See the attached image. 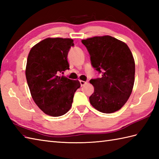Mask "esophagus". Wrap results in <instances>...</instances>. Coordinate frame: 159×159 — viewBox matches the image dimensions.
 Returning <instances> with one entry per match:
<instances>
[{
    "label": "esophagus",
    "mask_w": 159,
    "mask_h": 159,
    "mask_svg": "<svg viewBox=\"0 0 159 159\" xmlns=\"http://www.w3.org/2000/svg\"><path fill=\"white\" fill-rule=\"evenodd\" d=\"M80 85L84 86L85 85H86L87 82V81H83V80H80Z\"/></svg>",
    "instance_id": "1"
}]
</instances>
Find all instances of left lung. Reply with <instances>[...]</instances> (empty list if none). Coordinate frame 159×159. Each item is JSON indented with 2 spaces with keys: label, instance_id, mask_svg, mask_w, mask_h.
Wrapping results in <instances>:
<instances>
[{
  "label": "left lung",
  "instance_id": "obj_1",
  "mask_svg": "<svg viewBox=\"0 0 159 159\" xmlns=\"http://www.w3.org/2000/svg\"><path fill=\"white\" fill-rule=\"evenodd\" d=\"M91 63L101 78L91 79L94 92L91 104L98 111L111 113L120 110L129 98L134 82L135 64L126 43L109 35L83 39Z\"/></svg>",
  "mask_w": 159,
  "mask_h": 159
}]
</instances>
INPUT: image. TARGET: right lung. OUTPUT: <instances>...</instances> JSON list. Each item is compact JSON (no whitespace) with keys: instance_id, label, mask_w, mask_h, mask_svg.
<instances>
[{"instance_id":"1","label":"right lung","mask_w":159,"mask_h":159,"mask_svg":"<svg viewBox=\"0 0 159 159\" xmlns=\"http://www.w3.org/2000/svg\"><path fill=\"white\" fill-rule=\"evenodd\" d=\"M73 42L70 38H46L33 46L28 55L25 74L30 92L38 107L50 116L66 114L80 87L78 80L61 75L70 69L67 57Z\"/></svg>"}]
</instances>
